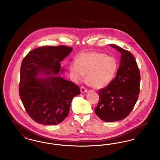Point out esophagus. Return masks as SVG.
<instances>
[{"instance_id": "1", "label": "esophagus", "mask_w": 160, "mask_h": 160, "mask_svg": "<svg viewBox=\"0 0 160 160\" xmlns=\"http://www.w3.org/2000/svg\"><path fill=\"white\" fill-rule=\"evenodd\" d=\"M80 91H81L82 93H85V92L88 91V89L84 86H82L81 88H80Z\"/></svg>"}]
</instances>
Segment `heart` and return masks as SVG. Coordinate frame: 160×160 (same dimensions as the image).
Returning <instances> with one entry per match:
<instances>
[{"label":"heart","instance_id":"heart-1","mask_svg":"<svg viewBox=\"0 0 160 160\" xmlns=\"http://www.w3.org/2000/svg\"><path fill=\"white\" fill-rule=\"evenodd\" d=\"M118 64L112 57L98 52H89L79 54L76 61L69 64V72L72 78L79 80L86 73V79L92 87L101 89L113 79Z\"/></svg>","mask_w":160,"mask_h":160}]
</instances>
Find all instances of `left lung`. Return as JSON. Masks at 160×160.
Returning a JSON list of instances; mask_svg holds the SVG:
<instances>
[{
  "instance_id": "1",
  "label": "left lung",
  "mask_w": 160,
  "mask_h": 160,
  "mask_svg": "<svg viewBox=\"0 0 160 160\" xmlns=\"http://www.w3.org/2000/svg\"><path fill=\"white\" fill-rule=\"evenodd\" d=\"M121 53L116 76L106 87L98 90L95 114L105 122L127 118L135 106L140 93V74L134 56L121 47L110 44Z\"/></svg>"
}]
</instances>
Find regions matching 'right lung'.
I'll list each match as a JSON object with an SVG mask.
<instances>
[{
	"label": "right lung",
	"mask_w": 160,
	"mask_h": 160,
	"mask_svg": "<svg viewBox=\"0 0 160 160\" xmlns=\"http://www.w3.org/2000/svg\"><path fill=\"white\" fill-rule=\"evenodd\" d=\"M72 50L65 46L42 47L29 52L23 59L19 95L27 113L35 122L60 123L68 115L72 98L80 93L77 84L57 76L61 61ZM41 72L55 76L37 79Z\"/></svg>",
	"instance_id": "obj_1"
}]
</instances>
